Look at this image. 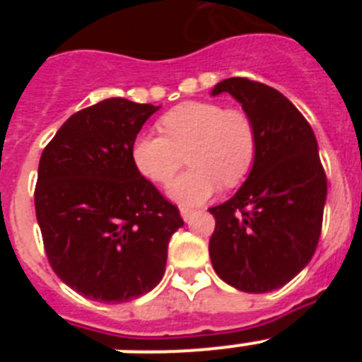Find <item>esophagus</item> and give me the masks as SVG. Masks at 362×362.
<instances>
[{
  "label": "esophagus",
  "mask_w": 362,
  "mask_h": 362,
  "mask_svg": "<svg viewBox=\"0 0 362 362\" xmlns=\"http://www.w3.org/2000/svg\"><path fill=\"white\" fill-rule=\"evenodd\" d=\"M192 214H194V209H188V206H183V209H181V217H183L185 221L190 219Z\"/></svg>",
  "instance_id": "1"
}]
</instances>
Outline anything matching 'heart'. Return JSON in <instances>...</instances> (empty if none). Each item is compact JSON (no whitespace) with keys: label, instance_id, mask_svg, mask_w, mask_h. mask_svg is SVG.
I'll return each mask as SVG.
<instances>
[{"label":"heart","instance_id":"obj_1","mask_svg":"<svg viewBox=\"0 0 362 362\" xmlns=\"http://www.w3.org/2000/svg\"><path fill=\"white\" fill-rule=\"evenodd\" d=\"M158 127L163 136L137 134L130 156L137 172L158 185L168 183L187 158L192 166L168 188L179 203H203L219 185L238 187L254 166L257 132L243 108L187 101L166 112Z\"/></svg>","mask_w":362,"mask_h":362}]
</instances>
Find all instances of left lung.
I'll return each instance as SVG.
<instances>
[{
    "mask_svg": "<svg viewBox=\"0 0 362 362\" xmlns=\"http://www.w3.org/2000/svg\"><path fill=\"white\" fill-rule=\"evenodd\" d=\"M221 92L254 119L257 153L238 194L210 209L216 219L210 259L233 288L272 292L310 263L321 238L326 174L317 139L305 116L272 86L228 78L212 95Z\"/></svg>",
    "mask_w": 362,
    "mask_h": 362,
    "instance_id": "8db88e82",
    "label": "left lung"
}]
</instances>
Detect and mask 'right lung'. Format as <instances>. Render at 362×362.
I'll return each instance as SVG.
<instances>
[{"mask_svg": "<svg viewBox=\"0 0 362 362\" xmlns=\"http://www.w3.org/2000/svg\"><path fill=\"white\" fill-rule=\"evenodd\" d=\"M159 107L108 98L70 116L45 146L36 217L56 276L99 303H127L163 279L175 204L143 177L130 148Z\"/></svg>", "mask_w": 362, "mask_h": 362, "instance_id": "1", "label": "right lung"}]
</instances>
